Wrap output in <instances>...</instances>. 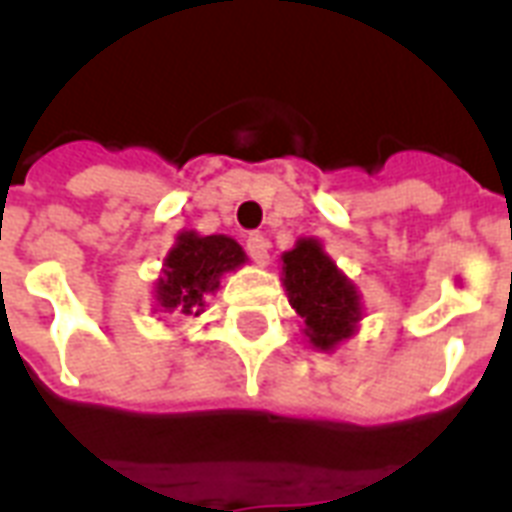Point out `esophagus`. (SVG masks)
Returning a JSON list of instances; mask_svg holds the SVG:
<instances>
[{"label":"esophagus","instance_id":"34e87169","mask_svg":"<svg viewBox=\"0 0 512 512\" xmlns=\"http://www.w3.org/2000/svg\"><path fill=\"white\" fill-rule=\"evenodd\" d=\"M247 252L257 265H268V260H271V255H268V252H271V241L265 239L263 233H249Z\"/></svg>","mask_w":512,"mask_h":512}]
</instances>
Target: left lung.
I'll use <instances>...</instances> for the list:
<instances>
[{
  "label": "left lung",
  "instance_id": "obj_1",
  "mask_svg": "<svg viewBox=\"0 0 512 512\" xmlns=\"http://www.w3.org/2000/svg\"><path fill=\"white\" fill-rule=\"evenodd\" d=\"M281 284L289 305L303 319V335L321 353H332L358 332L364 303L358 287L324 252V244L303 236L281 255Z\"/></svg>",
  "mask_w": 512,
  "mask_h": 512
}]
</instances>
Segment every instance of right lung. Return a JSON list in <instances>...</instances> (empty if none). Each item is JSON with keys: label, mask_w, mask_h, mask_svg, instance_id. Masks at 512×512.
<instances>
[{"label": "right lung", "mask_w": 512, "mask_h": 512, "mask_svg": "<svg viewBox=\"0 0 512 512\" xmlns=\"http://www.w3.org/2000/svg\"><path fill=\"white\" fill-rule=\"evenodd\" d=\"M244 263L247 252L231 236L180 231L164 257L162 276L154 281V313L201 316L220 279Z\"/></svg>", "instance_id": "right-lung-1"}]
</instances>
